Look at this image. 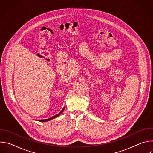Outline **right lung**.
<instances>
[{
  "label": "right lung",
  "instance_id": "obj_1",
  "mask_svg": "<svg viewBox=\"0 0 153 153\" xmlns=\"http://www.w3.org/2000/svg\"><path fill=\"white\" fill-rule=\"evenodd\" d=\"M63 110H64V108H63V110L59 113V114H56V115H55L54 116H53V117H51V118H49V119H44V120H38L39 121H40V122H47V121H48V120H51V119H54L55 117H57V116H59L60 114H62V112L63 111Z\"/></svg>",
  "mask_w": 153,
  "mask_h": 153
}]
</instances>
